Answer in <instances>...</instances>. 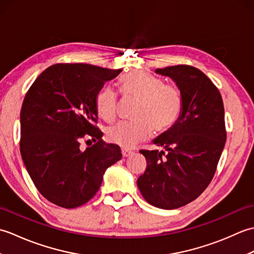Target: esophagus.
<instances>
[{
	"label": "esophagus",
	"mask_w": 254,
	"mask_h": 254,
	"mask_svg": "<svg viewBox=\"0 0 254 254\" xmlns=\"http://www.w3.org/2000/svg\"><path fill=\"white\" fill-rule=\"evenodd\" d=\"M121 152H122L123 157H128V156L133 154V152H132L131 149H128V148H124V147L121 149Z\"/></svg>",
	"instance_id": "34e87169"
}]
</instances>
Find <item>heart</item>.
Wrapping results in <instances>:
<instances>
[{
  "label": "heart",
  "mask_w": 254,
  "mask_h": 254,
  "mask_svg": "<svg viewBox=\"0 0 254 254\" xmlns=\"http://www.w3.org/2000/svg\"><path fill=\"white\" fill-rule=\"evenodd\" d=\"M119 87L124 97L137 99L132 121H121L109 127L107 139L122 147H131L146 139L152 131L156 134L168 132L179 120L183 108V97L179 87L164 84L160 78L144 71H133L123 75ZM119 99L111 87L98 91L95 108L102 120L111 122L117 117Z\"/></svg>",
  "instance_id": "b5f03b06"
}]
</instances>
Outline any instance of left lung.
<instances>
[{
    "mask_svg": "<svg viewBox=\"0 0 254 254\" xmlns=\"http://www.w3.org/2000/svg\"><path fill=\"white\" fill-rule=\"evenodd\" d=\"M156 73L175 80L183 108L174 127L154 139L163 150H139L147 166L137 187L150 205L174 209L198 197L212 181L227 136L225 111L218 88L198 68L180 64Z\"/></svg>",
    "mask_w": 254,
    "mask_h": 254,
    "instance_id": "1",
    "label": "left lung"
}]
</instances>
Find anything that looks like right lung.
<instances>
[{"label":"right lung","instance_id":"obj_1","mask_svg":"<svg viewBox=\"0 0 254 254\" xmlns=\"http://www.w3.org/2000/svg\"><path fill=\"white\" fill-rule=\"evenodd\" d=\"M122 69L84 63L46 68L23 101L20 154L37 190L64 208L87 203L98 192L106 169L122 157L116 144L102 141L95 98ZM85 139L93 147L80 149Z\"/></svg>","mask_w":254,"mask_h":254}]
</instances>
